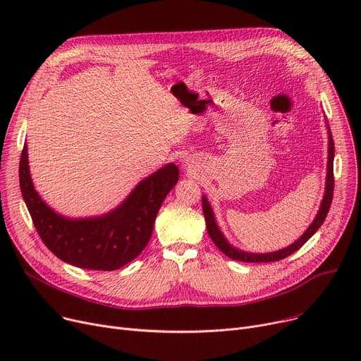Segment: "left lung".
<instances>
[{
    "mask_svg": "<svg viewBox=\"0 0 361 361\" xmlns=\"http://www.w3.org/2000/svg\"><path fill=\"white\" fill-rule=\"evenodd\" d=\"M328 136H329V146H328V171H326V187H325V195L324 199H322L320 207H319V212L314 218V221L310 224L309 228L306 230V233L302 234L295 243H293L288 247L278 250V252H272V253H247V252H243L238 250L235 247L225 240L224 234L221 233V230L218 228L214 212H212V207L207 202V199L203 196L202 197V204H203V215H204V221H206V228H207V234L212 238V241L215 243L216 247L225 255L228 256L233 260H238V262H247V263H260V262H276L281 259H286L290 255L295 253L302 244H305L319 228L320 225L324 224L328 212H329V207L332 203V197H334V155H335V146H334V139L331 135V130L328 126Z\"/></svg>",
    "mask_w": 361,
    "mask_h": 361,
    "instance_id": "left-lung-1",
    "label": "left lung"
}]
</instances>
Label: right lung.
<instances>
[{
    "label": "right lung",
    "instance_id": "1",
    "mask_svg": "<svg viewBox=\"0 0 361 361\" xmlns=\"http://www.w3.org/2000/svg\"><path fill=\"white\" fill-rule=\"evenodd\" d=\"M178 176V166L168 164L142 180L114 211L102 216L71 219L54 212L35 190L26 145L18 166L22 196L44 244L63 262L89 271L120 269L143 252L159 207Z\"/></svg>",
    "mask_w": 361,
    "mask_h": 361
}]
</instances>
